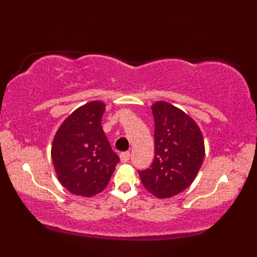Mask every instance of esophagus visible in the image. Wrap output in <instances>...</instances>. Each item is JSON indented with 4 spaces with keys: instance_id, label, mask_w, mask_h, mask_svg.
<instances>
[{
    "instance_id": "34e87169",
    "label": "esophagus",
    "mask_w": 257,
    "mask_h": 257,
    "mask_svg": "<svg viewBox=\"0 0 257 257\" xmlns=\"http://www.w3.org/2000/svg\"><path fill=\"white\" fill-rule=\"evenodd\" d=\"M120 160H121L122 163L128 162L130 160V152L125 151V152H122V154H120Z\"/></svg>"
}]
</instances>
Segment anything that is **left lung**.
Returning a JSON list of instances; mask_svg holds the SVG:
<instances>
[{"instance_id": "1", "label": "left lung", "mask_w": 257, "mask_h": 257, "mask_svg": "<svg viewBox=\"0 0 257 257\" xmlns=\"http://www.w3.org/2000/svg\"><path fill=\"white\" fill-rule=\"evenodd\" d=\"M155 118V159L138 171L144 187L159 199L171 198L193 182L204 159V141L194 120L166 101L151 107Z\"/></svg>"}]
</instances>
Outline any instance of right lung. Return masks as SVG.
<instances>
[{
	"label": "right lung",
	"mask_w": 257,
	"mask_h": 257,
	"mask_svg": "<svg viewBox=\"0 0 257 257\" xmlns=\"http://www.w3.org/2000/svg\"><path fill=\"white\" fill-rule=\"evenodd\" d=\"M105 103L95 100L73 111L54 137L52 159L59 182L73 194L100 193L107 187L119 157L101 127Z\"/></svg>",
	"instance_id": "right-lung-1"
}]
</instances>
